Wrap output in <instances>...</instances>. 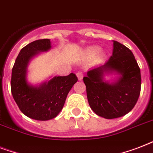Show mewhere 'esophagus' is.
Here are the masks:
<instances>
[{
    "label": "esophagus",
    "instance_id": "34e87169",
    "mask_svg": "<svg viewBox=\"0 0 153 153\" xmlns=\"http://www.w3.org/2000/svg\"><path fill=\"white\" fill-rule=\"evenodd\" d=\"M77 78H78V79H79V81H81L82 79V78H83V74L82 73V72H77Z\"/></svg>",
    "mask_w": 153,
    "mask_h": 153
}]
</instances>
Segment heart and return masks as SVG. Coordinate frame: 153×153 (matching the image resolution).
Here are the masks:
<instances>
[{"label":"heart","instance_id":"1","mask_svg":"<svg viewBox=\"0 0 153 153\" xmlns=\"http://www.w3.org/2000/svg\"><path fill=\"white\" fill-rule=\"evenodd\" d=\"M100 50L101 48L98 46L89 47L88 48H86V50H85L84 55H85L86 57L89 58V59H91V58L95 57L96 55L100 52ZM104 56H105V53L103 52V51L100 52V54H99V59H102L104 58Z\"/></svg>","mask_w":153,"mask_h":153}]
</instances>
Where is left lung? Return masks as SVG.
<instances>
[{
    "label": "left lung",
    "instance_id": "8db88e82",
    "mask_svg": "<svg viewBox=\"0 0 153 153\" xmlns=\"http://www.w3.org/2000/svg\"><path fill=\"white\" fill-rule=\"evenodd\" d=\"M113 53L106 62L91 68L83 78L91 109L105 119L117 118L130 112L140 93V70L133 52L113 40ZM114 74L111 81L105 76Z\"/></svg>",
    "mask_w": 153,
    "mask_h": 153
}]
</instances>
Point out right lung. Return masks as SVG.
Returning <instances> with one entry per match:
<instances>
[{
	"label": "right lung",
	"mask_w": 153,
	"mask_h": 153,
	"mask_svg": "<svg viewBox=\"0 0 153 153\" xmlns=\"http://www.w3.org/2000/svg\"><path fill=\"white\" fill-rule=\"evenodd\" d=\"M51 48L49 39H38L20 50L12 71L11 91L20 111L30 118L48 121L55 118L64 105L67 96L77 82L76 75L54 76L41 83L28 81V65L36 56Z\"/></svg>",
	"instance_id": "add662e5"
}]
</instances>
